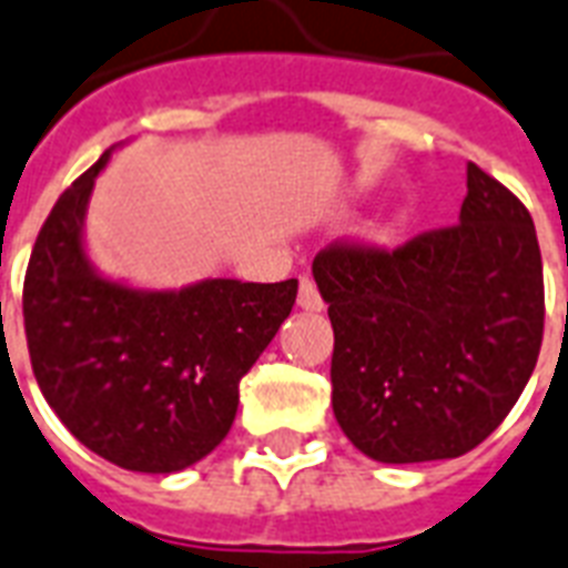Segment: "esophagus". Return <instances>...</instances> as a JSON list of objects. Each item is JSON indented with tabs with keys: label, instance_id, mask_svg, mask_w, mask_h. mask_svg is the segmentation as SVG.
Segmentation results:
<instances>
[{
	"label": "esophagus",
	"instance_id": "obj_1",
	"mask_svg": "<svg viewBox=\"0 0 568 568\" xmlns=\"http://www.w3.org/2000/svg\"><path fill=\"white\" fill-rule=\"evenodd\" d=\"M298 307L302 311H311V314H316V311H323V298H320V293H316V284L311 278H302L298 281Z\"/></svg>",
	"mask_w": 568,
	"mask_h": 568
}]
</instances>
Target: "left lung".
Wrapping results in <instances>:
<instances>
[{
  "label": "left lung",
  "mask_w": 568,
  "mask_h": 568,
  "mask_svg": "<svg viewBox=\"0 0 568 568\" xmlns=\"http://www.w3.org/2000/svg\"><path fill=\"white\" fill-rule=\"evenodd\" d=\"M311 272L334 328V417L364 456L456 459L521 397L542 346V254L525 204L474 162L459 224L397 252L332 245Z\"/></svg>",
  "instance_id": "8db88e82"
}]
</instances>
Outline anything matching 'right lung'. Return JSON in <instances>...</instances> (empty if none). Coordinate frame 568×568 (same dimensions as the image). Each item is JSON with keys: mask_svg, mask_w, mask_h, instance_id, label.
I'll return each mask as SVG.
<instances>
[{"mask_svg": "<svg viewBox=\"0 0 568 568\" xmlns=\"http://www.w3.org/2000/svg\"><path fill=\"white\" fill-rule=\"evenodd\" d=\"M109 151L47 215L23 284L34 379L59 420L126 471L174 474L231 433L240 379L287 320L298 281L133 287L97 270L85 213Z\"/></svg>", "mask_w": 568, "mask_h": 568, "instance_id": "obj_1", "label": "right lung"}]
</instances>
